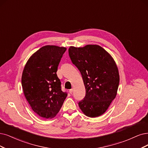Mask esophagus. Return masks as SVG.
Masks as SVG:
<instances>
[{"mask_svg": "<svg viewBox=\"0 0 148 148\" xmlns=\"http://www.w3.org/2000/svg\"><path fill=\"white\" fill-rule=\"evenodd\" d=\"M69 92L70 94H72L73 92V89H70V90H69Z\"/></svg>", "mask_w": 148, "mask_h": 148, "instance_id": "esophagus-1", "label": "esophagus"}]
</instances>
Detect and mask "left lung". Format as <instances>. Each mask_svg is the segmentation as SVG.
<instances>
[{
    "label": "left lung",
    "instance_id": "left-lung-1",
    "mask_svg": "<svg viewBox=\"0 0 148 148\" xmlns=\"http://www.w3.org/2000/svg\"><path fill=\"white\" fill-rule=\"evenodd\" d=\"M69 56L82 77L86 90L79 106L90 118L104 113L115 98L119 83L117 65L111 55L99 45L70 46Z\"/></svg>",
    "mask_w": 148,
    "mask_h": 148
}]
</instances>
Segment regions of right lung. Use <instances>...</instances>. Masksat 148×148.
<instances>
[{
  "label": "right lung",
  "instance_id": "obj_1",
  "mask_svg": "<svg viewBox=\"0 0 148 148\" xmlns=\"http://www.w3.org/2000/svg\"><path fill=\"white\" fill-rule=\"evenodd\" d=\"M64 47L47 45L32 55L27 62L21 83L24 96L38 116L52 118L57 115L68 94L61 89L58 78V66Z\"/></svg>",
  "mask_w": 148,
  "mask_h": 148
}]
</instances>
